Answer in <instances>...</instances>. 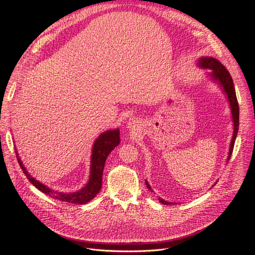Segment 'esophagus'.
<instances>
[{
    "instance_id": "34e87169",
    "label": "esophagus",
    "mask_w": 255,
    "mask_h": 255,
    "mask_svg": "<svg viewBox=\"0 0 255 255\" xmlns=\"http://www.w3.org/2000/svg\"><path fill=\"white\" fill-rule=\"evenodd\" d=\"M127 125H128V127H129L130 129H134V130H135V128H137V122H136L135 120H133V119L130 120Z\"/></svg>"
}]
</instances>
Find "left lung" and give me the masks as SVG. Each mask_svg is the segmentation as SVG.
Returning a JSON list of instances; mask_svg holds the SVG:
<instances>
[{"label":"left lung","instance_id":"obj_1","mask_svg":"<svg viewBox=\"0 0 255 255\" xmlns=\"http://www.w3.org/2000/svg\"><path fill=\"white\" fill-rule=\"evenodd\" d=\"M200 65L202 67L212 69L213 79L215 81H218L220 83V85L223 87L225 93L227 94L228 100L230 102L232 117H233V122H234V132H233L232 141H231L230 149H229V156H228V160H229L230 157H231L232 151H233L235 139H236V136H237V133H238V128H239V106H238V102H237V98H236V93H235V89H234L233 80H232V77L230 76V74L228 72V70L225 68V66L215 58H212V57L201 58ZM146 186L149 190H151V188L148 185L147 181H146ZM159 201H160V203H162L164 205H170L169 202H166L162 199H159Z\"/></svg>","mask_w":255,"mask_h":255}]
</instances>
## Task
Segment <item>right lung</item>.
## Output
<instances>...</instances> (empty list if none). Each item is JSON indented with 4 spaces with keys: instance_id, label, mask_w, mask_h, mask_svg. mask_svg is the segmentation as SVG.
<instances>
[{
    "instance_id": "add662e5",
    "label": "right lung",
    "mask_w": 255,
    "mask_h": 255,
    "mask_svg": "<svg viewBox=\"0 0 255 255\" xmlns=\"http://www.w3.org/2000/svg\"><path fill=\"white\" fill-rule=\"evenodd\" d=\"M119 135H120L119 130H113V131L110 130L99 136V138L96 140L94 144V148H93L91 176H90L89 183L86 187H84L82 190L76 193L65 194L61 192H56L40 184L38 180H36L28 173V171L23 166L18 156H17V159L24 174L27 176L30 183L42 193L59 201L72 203V204H86L91 200H93L98 195V193L102 188V176H103L105 162L108 155L110 154V152L119 145L120 143Z\"/></svg>"
}]
</instances>
